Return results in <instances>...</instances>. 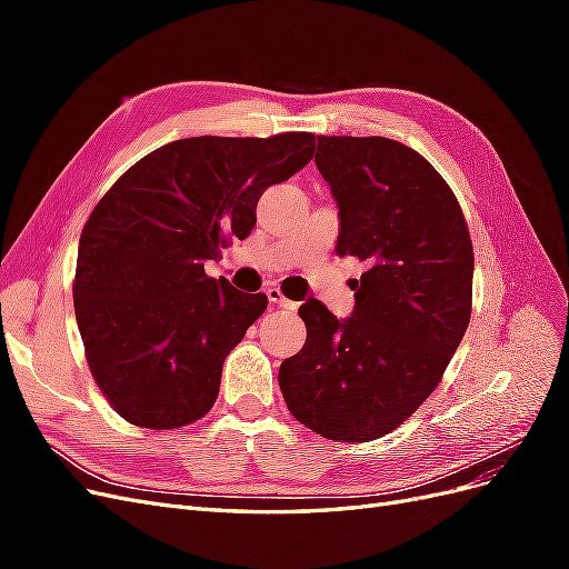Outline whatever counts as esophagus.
<instances>
[{"instance_id":"obj_1","label":"esophagus","mask_w":569,"mask_h":569,"mask_svg":"<svg viewBox=\"0 0 569 569\" xmlns=\"http://www.w3.org/2000/svg\"><path fill=\"white\" fill-rule=\"evenodd\" d=\"M266 295H268L270 303L280 306V308H287V311H297V303H295V301H289V299L282 295V289H280V287H268Z\"/></svg>"}]
</instances>
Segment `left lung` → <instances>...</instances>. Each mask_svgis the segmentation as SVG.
<instances>
[{
  "mask_svg": "<svg viewBox=\"0 0 569 569\" xmlns=\"http://www.w3.org/2000/svg\"><path fill=\"white\" fill-rule=\"evenodd\" d=\"M316 166L339 206L337 253L368 263L339 320L308 299L303 349L282 360L291 416L335 441H372L441 382L472 313L468 222L435 166L387 137L318 134Z\"/></svg>",
  "mask_w": 569,
  "mask_h": 569,
  "instance_id": "left-lung-1",
  "label": "left lung"
}]
</instances>
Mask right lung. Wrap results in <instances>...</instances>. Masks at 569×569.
I'll return each mask as SVG.
<instances>
[{
  "instance_id": "obj_1",
  "label": "right lung",
  "mask_w": 569,
  "mask_h": 569,
  "mask_svg": "<svg viewBox=\"0 0 569 569\" xmlns=\"http://www.w3.org/2000/svg\"><path fill=\"white\" fill-rule=\"evenodd\" d=\"M316 134L187 137L147 153L84 222L73 282L90 372L120 418L176 429L218 399L222 363L268 297L209 278L256 226L270 184L313 159Z\"/></svg>"
}]
</instances>
